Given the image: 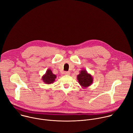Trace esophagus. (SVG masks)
<instances>
[{
    "mask_svg": "<svg viewBox=\"0 0 133 133\" xmlns=\"http://www.w3.org/2000/svg\"><path fill=\"white\" fill-rule=\"evenodd\" d=\"M65 75H69L70 74V72L69 71H65L64 73Z\"/></svg>",
    "mask_w": 133,
    "mask_h": 133,
    "instance_id": "34e87169",
    "label": "esophagus"
}]
</instances>
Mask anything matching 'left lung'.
<instances>
[{"label": "left lung", "mask_w": 133, "mask_h": 133, "mask_svg": "<svg viewBox=\"0 0 133 133\" xmlns=\"http://www.w3.org/2000/svg\"><path fill=\"white\" fill-rule=\"evenodd\" d=\"M77 79L82 88H87L90 86L93 82L92 76L88 73L86 69H82L77 75Z\"/></svg>", "instance_id": "8db88e82"}]
</instances>
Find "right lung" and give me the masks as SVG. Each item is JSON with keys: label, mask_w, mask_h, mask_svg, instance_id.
<instances>
[{"label": "right lung", "mask_w": 133, "mask_h": 133, "mask_svg": "<svg viewBox=\"0 0 133 133\" xmlns=\"http://www.w3.org/2000/svg\"><path fill=\"white\" fill-rule=\"evenodd\" d=\"M56 75L54 74L50 69H48L42 76V80L46 84H53L56 78Z\"/></svg>", "instance_id": "1"}]
</instances>
